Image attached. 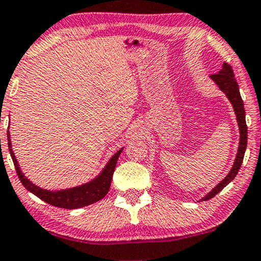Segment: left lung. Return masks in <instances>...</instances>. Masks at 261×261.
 I'll use <instances>...</instances> for the list:
<instances>
[{"mask_svg": "<svg viewBox=\"0 0 261 261\" xmlns=\"http://www.w3.org/2000/svg\"><path fill=\"white\" fill-rule=\"evenodd\" d=\"M211 77L212 80L217 83L218 87H219L221 91L226 94L227 98H229V100L231 101V104H232L234 114H236V117H237V122H239L241 136H240L239 152H237L236 160H234V163L232 168L230 170V173L225 176L223 181L219 182V184L215 186V188L212 190L208 195H205V197L202 198V201H207V199L214 197L215 195L219 194L221 190L229 184L230 181H232L234 176L237 175V173H239V170L241 168V165H242L243 162L244 152H246V149H247V134H248L247 124H246V111H244L243 100L242 98H241L240 88L236 82V79H234L232 67H231V65H229L227 63H224L223 69H221L218 73L211 75Z\"/></svg>", "mask_w": 261, "mask_h": 261, "instance_id": "obj_1", "label": "left lung"}]
</instances>
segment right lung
<instances>
[{"mask_svg":"<svg viewBox=\"0 0 261 261\" xmlns=\"http://www.w3.org/2000/svg\"><path fill=\"white\" fill-rule=\"evenodd\" d=\"M8 137V146H9V152H11L13 163H14L15 170H17V174L20 179L21 184L27 188V190L32 192L34 195H36L38 198H41L42 201L47 202L48 204H52L54 207L59 208H65V209H76L85 207V205L92 204L94 202L101 199L104 196L109 192L110 189L112 175H114L116 163H117L118 156L121 155L122 150H118L114 156L111 157V160L109 161V163L102 170V173L98 178H95L93 181L88 182V184L77 186V188L67 189V190H60V191H48V190H43L38 186L34 185L30 180L27 179V176L21 173L19 165L15 160L13 150L11 149V140H9V133L7 134Z\"/></svg>","mask_w":261,"mask_h":261,"instance_id":"1","label":"right lung"}]
</instances>
